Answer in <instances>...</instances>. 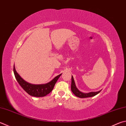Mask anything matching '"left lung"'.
<instances>
[{"label": "left lung", "mask_w": 126, "mask_h": 126, "mask_svg": "<svg viewBox=\"0 0 126 126\" xmlns=\"http://www.w3.org/2000/svg\"><path fill=\"white\" fill-rule=\"evenodd\" d=\"M71 90H72L73 93L76 96L80 98H86V97L94 96L96 95L100 92V91H101V90H100L99 91H96V92H90L88 93H84L81 92V91H79L76 87L74 80V78H73V76H72V85H71Z\"/></svg>", "instance_id": "obj_1"}]
</instances>
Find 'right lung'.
I'll use <instances>...</instances> for the list:
<instances>
[{
  "mask_svg": "<svg viewBox=\"0 0 126 126\" xmlns=\"http://www.w3.org/2000/svg\"><path fill=\"white\" fill-rule=\"evenodd\" d=\"M14 73L15 78L16 79L18 83L20 84L22 89L29 94L30 95L32 96L35 97H43L46 96L52 91L53 89V88L57 80L60 77L62 74L57 75L49 83L44 84H32L22 78L20 76L19 74L16 71L15 66L14 65Z\"/></svg>",
  "mask_w": 126,
  "mask_h": 126,
  "instance_id": "obj_1",
  "label": "right lung"
}]
</instances>
